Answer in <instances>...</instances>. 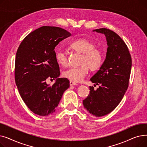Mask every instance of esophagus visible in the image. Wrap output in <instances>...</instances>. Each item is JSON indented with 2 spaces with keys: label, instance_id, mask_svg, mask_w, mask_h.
<instances>
[{
  "label": "esophagus",
  "instance_id": "esophagus-1",
  "mask_svg": "<svg viewBox=\"0 0 147 147\" xmlns=\"http://www.w3.org/2000/svg\"><path fill=\"white\" fill-rule=\"evenodd\" d=\"M69 84H70V86H74V85H78V84L76 83L73 82V81H70L69 82Z\"/></svg>",
  "mask_w": 147,
  "mask_h": 147
}]
</instances>
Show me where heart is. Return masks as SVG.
<instances>
[{"instance_id": "1", "label": "heart", "mask_w": 147, "mask_h": 147, "mask_svg": "<svg viewBox=\"0 0 147 147\" xmlns=\"http://www.w3.org/2000/svg\"><path fill=\"white\" fill-rule=\"evenodd\" d=\"M95 43L87 38H81L77 39L69 45L71 50L82 53L80 64L78 67L69 68L63 73L65 78L74 82L82 81L88 73L89 68L91 71H95L101 67L102 55L101 50L95 47ZM57 63L63 67L68 65V57L63 50H58L55 52Z\"/></svg>"}]
</instances>
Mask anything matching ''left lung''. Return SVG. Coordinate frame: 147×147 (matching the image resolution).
Here are the masks:
<instances>
[{"instance_id":"8db88e82","label":"left lung","mask_w":147,"mask_h":147,"mask_svg":"<svg viewBox=\"0 0 147 147\" xmlns=\"http://www.w3.org/2000/svg\"><path fill=\"white\" fill-rule=\"evenodd\" d=\"M94 31L105 34L108 48L103 64L90 79L99 88L95 90L89 86L90 93L83 104L90 114L102 117L117 107L127 89L132 58L126 44L117 33L105 28Z\"/></svg>"}]
</instances>
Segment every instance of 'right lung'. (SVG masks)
I'll return each instance as SVG.
<instances>
[{
    "mask_svg": "<svg viewBox=\"0 0 147 147\" xmlns=\"http://www.w3.org/2000/svg\"><path fill=\"white\" fill-rule=\"evenodd\" d=\"M58 27L43 26L28 34L16 53L15 80L20 95L28 109L36 114L47 116L55 111L69 86L67 78H58L59 67L55 58V46L70 36ZM48 78L56 79L52 86Z\"/></svg>",
    "mask_w": 147,
    "mask_h": 147,
    "instance_id": "add662e5",
    "label": "right lung"
}]
</instances>
